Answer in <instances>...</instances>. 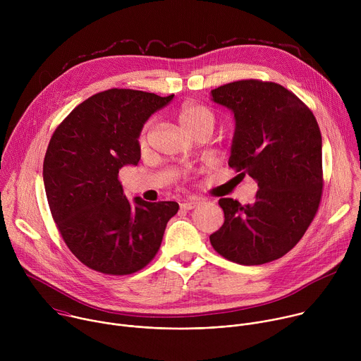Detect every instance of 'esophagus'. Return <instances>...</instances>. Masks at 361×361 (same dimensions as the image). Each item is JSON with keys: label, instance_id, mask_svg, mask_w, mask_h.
<instances>
[{"label": "esophagus", "instance_id": "1", "mask_svg": "<svg viewBox=\"0 0 361 361\" xmlns=\"http://www.w3.org/2000/svg\"><path fill=\"white\" fill-rule=\"evenodd\" d=\"M201 202V200L200 198H197V197H190V198H187L183 204H181V209L183 210H192V209H195L197 205Z\"/></svg>", "mask_w": 361, "mask_h": 361}]
</instances>
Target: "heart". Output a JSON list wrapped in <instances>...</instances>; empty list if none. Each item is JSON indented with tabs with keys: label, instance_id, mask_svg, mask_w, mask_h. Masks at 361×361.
Returning <instances> with one entry per match:
<instances>
[{
	"label": "heart",
	"instance_id": "obj_1",
	"mask_svg": "<svg viewBox=\"0 0 361 361\" xmlns=\"http://www.w3.org/2000/svg\"><path fill=\"white\" fill-rule=\"evenodd\" d=\"M177 121L180 127L192 134L198 130H210L213 131L216 126V114L212 109L205 107L202 104H195V102H187L183 104L177 111ZM145 141V130L140 135V142Z\"/></svg>",
	"mask_w": 361,
	"mask_h": 361
}]
</instances>
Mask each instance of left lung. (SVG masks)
Instances as JSON below:
<instances>
[{"label":"left lung","instance_id":"1","mask_svg":"<svg viewBox=\"0 0 361 361\" xmlns=\"http://www.w3.org/2000/svg\"><path fill=\"white\" fill-rule=\"evenodd\" d=\"M235 121L228 166L259 185L251 204L220 198L224 224L210 235L224 259H280L313 221L323 190L322 133L301 99L276 82L241 80L212 90Z\"/></svg>","mask_w":361,"mask_h":361}]
</instances>
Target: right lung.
<instances>
[{
    "label": "right lung",
    "instance_id": "right-lung-1",
    "mask_svg": "<svg viewBox=\"0 0 361 361\" xmlns=\"http://www.w3.org/2000/svg\"><path fill=\"white\" fill-rule=\"evenodd\" d=\"M174 94L111 88L77 106L49 140L42 177L51 214L87 267L126 276L157 254L176 201L148 202L123 192L118 171L137 166L145 121Z\"/></svg>",
    "mask_w": 361,
    "mask_h": 361
}]
</instances>
